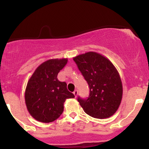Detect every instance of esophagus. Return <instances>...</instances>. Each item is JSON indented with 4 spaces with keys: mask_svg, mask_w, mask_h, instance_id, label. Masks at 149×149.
Wrapping results in <instances>:
<instances>
[{
    "mask_svg": "<svg viewBox=\"0 0 149 149\" xmlns=\"http://www.w3.org/2000/svg\"><path fill=\"white\" fill-rule=\"evenodd\" d=\"M78 94V90H76L74 92H73V95H74L75 97H77Z\"/></svg>",
    "mask_w": 149,
    "mask_h": 149,
    "instance_id": "1",
    "label": "esophagus"
}]
</instances>
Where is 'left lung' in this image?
<instances>
[{"mask_svg": "<svg viewBox=\"0 0 149 149\" xmlns=\"http://www.w3.org/2000/svg\"><path fill=\"white\" fill-rule=\"evenodd\" d=\"M78 69L90 87L87 100L78 99L89 116L108 118L117 111L123 97V85L118 71L104 55L88 52L73 57Z\"/></svg>", "mask_w": 149, "mask_h": 149, "instance_id": "obj_1", "label": "left lung"}]
</instances>
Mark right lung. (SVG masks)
I'll use <instances>...</instances> for the list:
<instances>
[{
    "instance_id": "add662e5",
    "label": "right lung",
    "mask_w": 149,
    "mask_h": 149,
    "mask_svg": "<svg viewBox=\"0 0 149 149\" xmlns=\"http://www.w3.org/2000/svg\"><path fill=\"white\" fill-rule=\"evenodd\" d=\"M67 58L51 59L37 67L27 83L25 103L30 115L39 122L49 123L64 111L66 99L74 98L66 83L57 79L59 71L67 64Z\"/></svg>"
}]
</instances>
